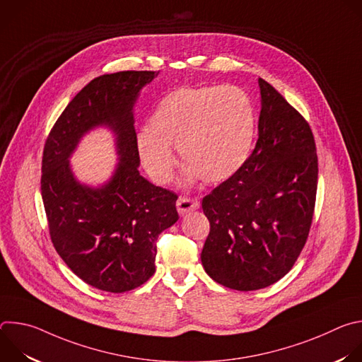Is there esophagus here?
I'll list each match as a JSON object with an SVG mask.
<instances>
[{"label": "esophagus", "mask_w": 362, "mask_h": 362, "mask_svg": "<svg viewBox=\"0 0 362 362\" xmlns=\"http://www.w3.org/2000/svg\"><path fill=\"white\" fill-rule=\"evenodd\" d=\"M199 204H200V202H199L197 199L186 197V196H180V197L177 199V203H176L177 212H179L180 216H185V215H187L189 212L199 209Z\"/></svg>", "instance_id": "obj_1"}]
</instances>
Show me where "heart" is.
I'll return each instance as SVG.
<instances>
[{"instance_id":"obj_1","label":"heart","mask_w":362,"mask_h":362,"mask_svg":"<svg viewBox=\"0 0 362 362\" xmlns=\"http://www.w3.org/2000/svg\"><path fill=\"white\" fill-rule=\"evenodd\" d=\"M255 113L247 94L235 86L180 87L165 95L137 136V151L150 177L169 183L179 148L185 180L222 183L250 156Z\"/></svg>"}]
</instances>
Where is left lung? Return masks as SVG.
Segmentation results:
<instances>
[{
	"mask_svg": "<svg viewBox=\"0 0 362 362\" xmlns=\"http://www.w3.org/2000/svg\"><path fill=\"white\" fill-rule=\"evenodd\" d=\"M256 146L243 168L202 200L211 232L200 253L214 281L267 288L296 262L311 229L318 156L311 127L264 78Z\"/></svg>",
	"mask_w": 362,
	"mask_h": 362,
	"instance_id": "obj_1",
	"label": "left lung"
}]
</instances>
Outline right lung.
<instances>
[{
	"mask_svg": "<svg viewBox=\"0 0 362 362\" xmlns=\"http://www.w3.org/2000/svg\"><path fill=\"white\" fill-rule=\"evenodd\" d=\"M159 71H119L91 80L51 129L41 166V196L51 242L86 284L122 293L156 271V240L177 222V194L139 173L133 107ZM98 125L117 137L121 162L109 182L80 184L69 158L81 137Z\"/></svg>",
	"mask_w": 362,
	"mask_h": 362,
	"instance_id": "1",
	"label": "right lung"
}]
</instances>
